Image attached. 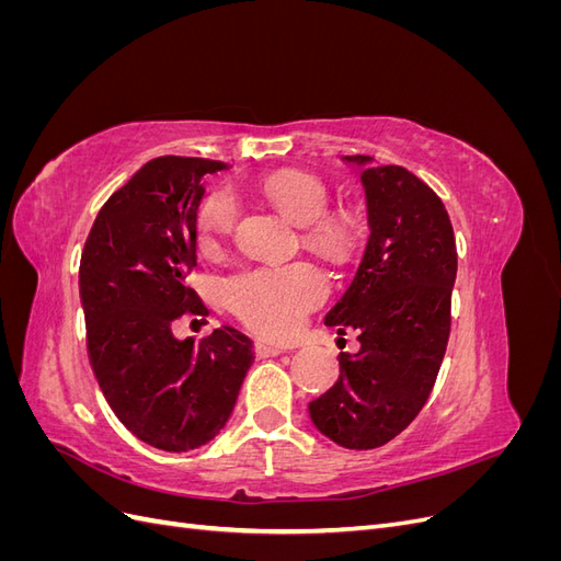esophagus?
I'll return each instance as SVG.
<instances>
[{
    "label": "esophagus",
    "mask_w": 561,
    "mask_h": 561,
    "mask_svg": "<svg viewBox=\"0 0 561 561\" xmlns=\"http://www.w3.org/2000/svg\"><path fill=\"white\" fill-rule=\"evenodd\" d=\"M254 353H257L260 360H264V358H276V355L283 353V348L268 346V344H254Z\"/></svg>",
    "instance_id": "34e87169"
}]
</instances>
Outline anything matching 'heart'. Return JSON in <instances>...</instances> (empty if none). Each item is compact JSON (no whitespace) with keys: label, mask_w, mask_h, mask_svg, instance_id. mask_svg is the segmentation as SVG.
I'll return each mask as SVG.
<instances>
[{"label":"heart","mask_w":561,"mask_h":561,"mask_svg":"<svg viewBox=\"0 0 561 561\" xmlns=\"http://www.w3.org/2000/svg\"><path fill=\"white\" fill-rule=\"evenodd\" d=\"M260 194L295 227L309 229L307 241L330 257H344L351 248V231L342 222H320L330 210V192L307 173H276L260 184ZM239 198L219 190L203 203L198 217L201 248H215L239 222ZM328 295V280L309 264L252 268L225 283V299L231 311L264 336H293L307 313Z\"/></svg>","instance_id":"b5f03b06"}]
</instances>
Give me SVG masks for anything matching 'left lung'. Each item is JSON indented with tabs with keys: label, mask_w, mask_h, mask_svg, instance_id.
Listing matches in <instances>:
<instances>
[{
	"label": "left lung",
	"mask_w": 561,
	"mask_h": 561,
	"mask_svg": "<svg viewBox=\"0 0 561 561\" xmlns=\"http://www.w3.org/2000/svg\"><path fill=\"white\" fill-rule=\"evenodd\" d=\"M360 168L369 239L325 325L358 332L339 353L336 383L309 404L313 426L346 449H377L426 404L451 328L456 241L445 203L402 165L344 157Z\"/></svg>",
	"instance_id": "1"
}]
</instances>
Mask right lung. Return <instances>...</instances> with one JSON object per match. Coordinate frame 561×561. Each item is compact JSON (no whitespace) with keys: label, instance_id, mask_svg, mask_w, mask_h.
Here are the masks:
<instances>
[{"label":"right lung","instance_id":"obj_1","mask_svg":"<svg viewBox=\"0 0 561 561\" xmlns=\"http://www.w3.org/2000/svg\"><path fill=\"white\" fill-rule=\"evenodd\" d=\"M227 171L208 159L145 163L98 213L81 252L79 295L93 375L112 412L163 451L203 447L227 426L254 360L229 325L175 339L182 316H208L186 285L196 266L203 178Z\"/></svg>","mask_w":561,"mask_h":561}]
</instances>
